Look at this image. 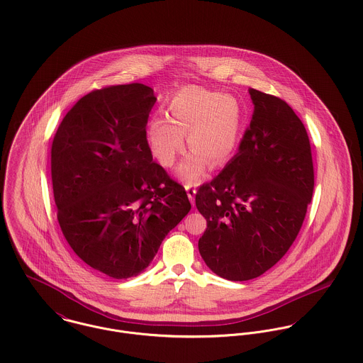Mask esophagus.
Returning <instances> with one entry per match:
<instances>
[{"label": "esophagus", "mask_w": 363, "mask_h": 363, "mask_svg": "<svg viewBox=\"0 0 363 363\" xmlns=\"http://www.w3.org/2000/svg\"><path fill=\"white\" fill-rule=\"evenodd\" d=\"M185 191H186V194H188L189 201H191V203L194 204V203H195V195H196V189H195V186H194V185H191V184H188V185H185Z\"/></svg>", "instance_id": "esophagus-1"}]
</instances>
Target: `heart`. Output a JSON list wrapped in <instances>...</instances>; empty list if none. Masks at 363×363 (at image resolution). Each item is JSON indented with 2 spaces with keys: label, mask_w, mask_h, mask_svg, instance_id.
I'll use <instances>...</instances> for the list:
<instances>
[{
  "label": "heart",
  "mask_w": 363,
  "mask_h": 363,
  "mask_svg": "<svg viewBox=\"0 0 363 363\" xmlns=\"http://www.w3.org/2000/svg\"><path fill=\"white\" fill-rule=\"evenodd\" d=\"M168 117H155L146 130L152 156L162 167H172L185 147V133L192 152L178 167L188 182L201 179L207 162L220 165L234 153L241 133V106L231 94L201 87H185L168 103Z\"/></svg>",
  "instance_id": "1"
}]
</instances>
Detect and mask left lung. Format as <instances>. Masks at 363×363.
I'll list each match as a JSON object with an SVG mask.
<instances>
[{
  "label": "left lung",
  "instance_id": "obj_1",
  "mask_svg": "<svg viewBox=\"0 0 363 363\" xmlns=\"http://www.w3.org/2000/svg\"><path fill=\"white\" fill-rule=\"evenodd\" d=\"M253 116L238 153L196 194L199 252L231 281L256 279L295 241L315 186L308 132L281 99L249 89Z\"/></svg>",
  "mask_w": 363,
  "mask_h": 363
}]
</instances>
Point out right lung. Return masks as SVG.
<instances>
[{
	"mask_svg": "<svg viewBox=\"0 0 363 363\" xmlns=\"http://www.w3.org/2000/svg\"><path fill=\"white\" fill-rule=\"evenodd\" d=\"M156 100L142 83L93 90L64 117L51 146L62 234L87 266L116 280L142 273L191 210L184 186L146 143Z\"/></svg>",
	"mask_w": 363,
	"mask_h": 363,
	"instance_id": "right-lung-1",
	"label": "right lung"
}]
</instances>
